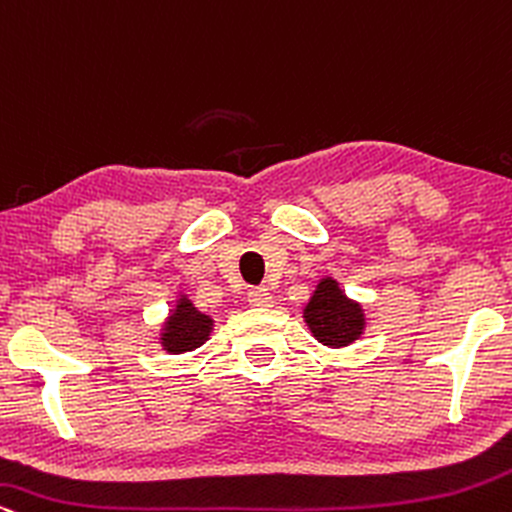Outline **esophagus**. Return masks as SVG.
Here are the masks:
<instances>
[{
	"label": "esophagus",
	"instance_id": "esophagus-1",
	"mask_svg": "<svg viewBox=\"0 0 512 512\" xmlns=\"http://www.w3.org/2000/svg\"><path fill=\"white\" fill-rule=\"evenodd\" d=\"M246 299H249V304L256 306V309L273 306V294H270L266 287H254V290H249V294H246Z\"/></svg>",
	"mask_w": 512,
	"mask_h": 512
}]
</instances>
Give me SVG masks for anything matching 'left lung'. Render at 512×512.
<instances>
[{
    "label": "left lung",
    "mask_w": 512,
    "mask_h": 512,
    "mask_svg": "<svg viewBox=\"0 0 512 512\" xmlns=\"http://www.w3.org/2000/svg\"><path fill=\"white\" fill-rule=\"evenodd\" d=\"M304 321L311 335L326 347H347L362 338L366 316L362 304L340 290L338 280L321 278L304 306Z\"/></svg>",
    "instance_id": "1"
}]
</instances>
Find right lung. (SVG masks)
Masks as SVG:
<instances>
[{"label":"right lung","instance_id":"right-lung-1","mask_svg":"<svg viewBox=\"0 0 512 512\" xmlns=\"http://www.w3.org/2000/svg\"><path fill=\"white\" fill-rule=\"evenodd\" d=\"M210 333H213V318L201 314L186 294H179L170 316L162 323L160 345L170 354L194 352L210 338Z\"/></svg>","mask_w":512,"mask_h":512}]
</instances>
